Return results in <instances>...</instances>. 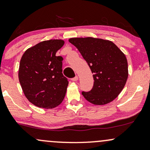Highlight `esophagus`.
<instances>
[{
  "instance_id": "obj_1",
  "label": "esophagus",
  "mask_w": 150,
  "mask_h": 150,
  "mask_svg": "<svg viewBox=\"0 0 150 150\" xmlns=\"http://www.w3.org/2000/svg\"><path fill=\"white\" fill-rule=\"evenodd\" d=\"M78 76H76L75 77H74V78H72L71 79V81H77L78 80Z\"/></svg>"
}]
</instances>
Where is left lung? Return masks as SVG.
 <instances>
[{
	"label": "left lung",
	"mask_w": 150,
	"mask_h": 150,
	"mask_svg": "<svg viewBox=\"0 0 150 150\" xmlns=\"http://www.w3.org/2000/svg\"><path fill=\"white\" fill-rule=\"evenodd\" d=\"M78 49L93 74L94 83L82 95L94 105H105L115 99L124 88L128 78V62L125 54L110 40L88 38L69 40Z\"/></svg>",
	"instance_id": "8db88e82"
}]
</instances>
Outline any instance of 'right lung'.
<instances>
[{"instance_id":"1","label":"right lung","mask_w":150,"mask_h":150,"mask_svg":"<svg viewBox=\"0 0 150 150\" xmlns=\"http://www.w3.org/2000/svg\"><path fill=\"white\" fill-rule=\"evenodd\" d=\"M64 43L62 40L42 41L21 58L19 83L26 98L37 107L52 109L64 100L69 81L62 74L63 57L55 55Z\"/></svg>"}]
</instances>
